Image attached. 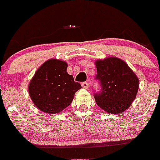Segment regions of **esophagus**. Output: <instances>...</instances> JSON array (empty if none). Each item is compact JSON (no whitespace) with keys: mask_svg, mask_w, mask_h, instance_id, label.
Returning a JSON list of instances; mask_svg holds the SVG:
<instances>
[{"mask_svg":"<svg viewBox=\"0 0 160 160\" xmlns=\"http://www.w3.org/2000/svg\"><path fill=\"white\" fill-rule=\"evenodd\" d=\"M81 85H82V88H84V89H88V88H89V83H88V82H83Z\"/></svg>","mask_w":160,"mask_h":160,"instance_id":"obj_1","label":"esophagus"}]
</instances>
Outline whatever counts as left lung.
<instances>
[{"label": "left lung", "mask_w": 160, "mask_h": 160, "mask_svg": "<svg viewBox=\"0 0 160 160\" xmlns=\"http://www.w3.org/2000/svg\"><path fill=\"white\" fill-rule=\"evenodd\" d=\"M95 80L101 90L94 92L97 104L110 114H120L129 108L138 90V79L122 59L109 57L97 60Z\"/></svg>", "instance_id": "left-lung-1"}]
</instances>
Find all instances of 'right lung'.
<instances>
[{"label":"right lung","instance_id":"1","mask_svg":"<svg viewBox=\"0 0 160 160\" xmlns=\"http://www.w3.org/2000/svg\"><path fill=\"white\" fill-rule=\"evenodd\" d=\"M67 63L58 59L45 62L35 72L29 85L30 98L42 112L56 114L68 107L81 85L67 73Z\"/></svg>","mask_w":160,"mask_h":160}]
</instances>
